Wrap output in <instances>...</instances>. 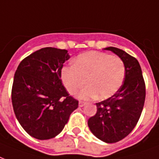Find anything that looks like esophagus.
Listing matches in <instances>:
<instances>
[{
    "mask_svg": "<svg viewBox=\"0 0 159 159\" xmlns=\"http://www.w3.org/2000/svg\"><path fill=\"white\" fill-rule=\"evenodd\" d=\"M87 104L86 102H83V101H79V107H83L85 106Z\"/></svg>",
    "mask_w": 159,
    "mask_h": 159,
    "instance_id": "obj_1",
    "label": "esophagus"
}]
</instances>
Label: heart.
Instances as JSON below:
<instances>
[{
    "label": "heart",
    "mask_w": 159,
    "mask_h": 159,
    "mask_svg": "<svg viewBox=\"0 0 159 159\" xmlns=\"http://www.w3.org/2000/svg\"><path fill=\"white\" fill-rule=\"evenodd\" d=\"M125 74V64L121 57L90 52L78 56L74 66L63 67L61 79L70 93H77L87 82L89 86L79 94L82 98L97 96L98 99H107L119 90Z\"/></svg>",
    "instance_id": "heart-1"
}]
</instances>
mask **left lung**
<instances>
[{
    "label": "left lung",
    "mask_w": 159,
    "mask_h": 159,
    "mask_svg": "<svg viewBox=\"0 0 159 159\" xmlns=\"http://www.w3.org/2000/svg\"><path fill=\"white\" fill-rule=\"evenodd\" d=\"M105 50L123 59L125 78L114 95L96 103L97 113L88 119V124L98 139L113 143L128 136L137 125L143 108L146 89L141 66L136 58L117 47H109Z\"/></svg>",
    "instance_id": "1"
}]
</instances>
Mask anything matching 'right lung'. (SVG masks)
I'll use <instances>...</instances> for the list:
<instances>
[{
    "instance_id": "add662e5",
    "label": "right lung",
    "mask_w": 159,
    "mask_h": 159,
    "mask_svg": "<svg viewBox=\"0 0 159 159\" xmlns=\"http://www.w3.org/2000/svg\"><path fill=\"white\" fill-rule=\"evenodd\" d=\"M67 51L45 47L24 58L16 71L11 101L18 122L29 135L52 139L62 131L78 101L61 82Z\"/></svg>"
}]
</instances>
